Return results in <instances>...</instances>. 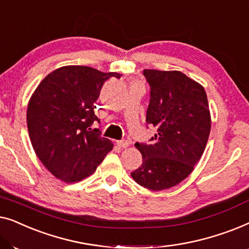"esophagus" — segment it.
<instances>
[{
  "instance_id": "34e87169",
  "label": "esophagus",
  "mask_w": 249,
  "mask_h": 249,
  "mask_svg": "<svg viewBox=\"0 0 249 249\" xmlns=\"http://www.w3.org/2000/svg\"><path fill=\"white\" fill-rule=\"evenodd\" d=\"M117 145L121 148H127L129 146V142L128 141H117Z\"/></svg>"
}]
</instances>
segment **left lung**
<instances>
[{"mask_svg":"<svg viewBox=\"0 0 249 249\" xmlns=\"http://www.w3.org/2000/svg\"><path fill=\"white\" fill-rule=\"evenodd\" d=\"M151 86L146 122L156 129L151 144L135 146L142 166L131 173L144 188L160 192L185 180L205 151L211 113L205 89L180 71L144 70Z\"/></svg>","mask_w":249,"mask_h":249,"instance_id":"left-lung-1","label":"left lung"}]
</instances>
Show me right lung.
<instances>
[{
  "mask_svg": "<svg viewBox=\"0 0 249 249\" xmlns=\"http://www.w3.org/2000/svg\"><path fill=\"white\" fill-rule=\"evenodd\" d=\"M117 72L86 66L55 69L40 81L27 107L29 138L43 165L64 182H78L101 164L113 144L90 125L104 81Z\"/></svg>",
  "mask_w": 249,
  "mask_h": 249,
  "instance_id": "obj_1",
  "label": "right lung"
}]
</instances>
